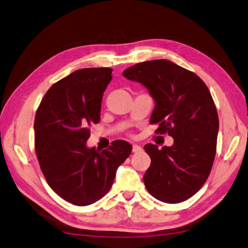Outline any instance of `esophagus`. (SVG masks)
Here are the masks:
<instances>
[{"mask_svg": "<svg viewBox=\"0 0 248 248\" xmlns=\"http://www.w3.org/2000/svg\"><path fill=\"white\" fill-rule=\"evenodd\" d=\"M143 150V148L140 147V146H139V145H133L132 146V152L134 153V154H138V153H140Z\"/></svg>", "mask_w": 248, "mask_h": 248, "instance_id": "esophagus-1", "label": "esophagus"}]
</instances>
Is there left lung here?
<instances>
[{"label":"left lung","mask_w":248,"mask_h":248,"mask_svg":"<svg viewBox=\"0 0 248 248\" xmlns=\"http://www.w3.org/2000/svg\"><path fill=\"white\" fill-rule=\"evenodd\" d=\"M123 75L144 85L156 102L155 133L174 139L171 147L144 146L152 159L145 187L159 201L187 200L204 185L216 155L219 120L210 90L195 73L163 59L137 63Z\"/></svg>","instance_id":"obj_1"}]
</instances>
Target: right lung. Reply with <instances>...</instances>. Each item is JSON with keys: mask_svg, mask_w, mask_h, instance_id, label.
Here are the masks:
<instances>
[{"mask_svg": "<svg viewBox=\"0 0 248 248\" xmlns=\"http://www.w3.org/2000/svg\"><path fill=\"white\" fill-rule=\"evenodd\" d=\"M111 72L109 67H88L57 81L44 95L34 119L35 154L48 185L78 206L92 204L109 191L116 170L132 150L120 140L102 152L86 146L89 128L100 123Z\"/></svg>", "mask_w": 248, "mask_h": 248, "instance_id": "right-lung-1", "label": "right lung"}]
</instances>
